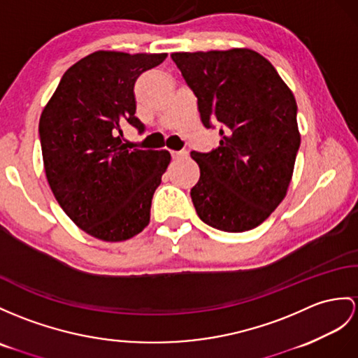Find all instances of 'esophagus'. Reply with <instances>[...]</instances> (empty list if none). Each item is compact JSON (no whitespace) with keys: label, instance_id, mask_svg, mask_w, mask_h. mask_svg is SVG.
Returning <instances> with one entry per match:
<instances>
[{"label":"esophagus","instance_id":"esophagus-1","mask_svg":"<svg viewBox=\"0 0 358 358\" xmlns=\"http://www.w3.org/2000/svg\"><path fill=\"white\" fill-rule=\"evenodd\" d=\"M188 152L187 150H179V152H171V158L173 159H182V158H187Z\"/></svg>","mask_w":358,"mask_h":358}]
</instances>
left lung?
I'll return each instance as SVG.
<instances>
[{
    "label": "left lung",
    "instance_id": "left-lung-1",
    "mask_svg": "<svg viewBox=\"0 0 358 358\" xmlns=\"http://www.w3.org/2000/svg\"><path fill=\"white\" fill-rule=\"evenodd\" d=\"M197 97L205 127L220 123V145L191 152L200 179L191 188L200 220L224 232L257 228L282 202L301 145L293 92L257 51L173 53Z\"/></svg>",
    "mask_w": 358,
    "mask_h": 358
}]
</instances>
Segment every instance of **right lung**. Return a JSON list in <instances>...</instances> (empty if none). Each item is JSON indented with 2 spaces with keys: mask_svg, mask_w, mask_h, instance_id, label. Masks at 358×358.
Wrapping results in <instances>:
<instances>
[{
  "mask_svg": "<svg viewBox=\"0 0 358 358\" xmlns=\"http://www.w3.org/2000/svg\"><path fill=\"white\" fill-rule=\"evenodd\" d=\"M167 55L95 51L66 69L43 108L39 138L51 191L86 234L123 241L150 222L152 197L171 156L123 144L121 124L135 117V82Z\"/></svg>",
  "mask_w": 358,
  "mask_h": 358,
  "instance_id": "right-lung-1",
  "label": "right lung"
}]
</instances>
